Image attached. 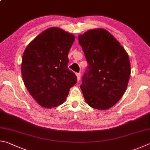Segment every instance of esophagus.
Listing matches in <instances>:
<instances>
[{
	"label": "esophagus",
	"mask_w": 150,
	"mask_h": 150,
	"mask_svg": "<svg viewBox=\"0 0 150 150\" xmlns=\"http://www.w3.org/2000/svg\"><path fill=\"white\" fill-rule=\"evenodd\" d=\"M76 76H77V80H78V82H80V78H81L80 73H77V74H76Z\"/></svg>",
	"instance_id": "1"
}]
</instances>
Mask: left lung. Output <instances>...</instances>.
Segmentation results:
<instances>
[{
  "instance_id": "1",
  "label": "left lung",
  "mask_w": 150,
  "mask_h": 150,
  "mask_svg": "<svg viewBox=\"0 0 150 150\" xmlns=\"http://www.w3.org/2000/svg\"><path fill=\"white\" fill-rule=\"evenodd\" d=\"M88 62L80 86L89 106L106 110L114 106L127 90L130 75L127 52L117 39L103 28L78 35Z\"/></svg>"
}]
</instances>
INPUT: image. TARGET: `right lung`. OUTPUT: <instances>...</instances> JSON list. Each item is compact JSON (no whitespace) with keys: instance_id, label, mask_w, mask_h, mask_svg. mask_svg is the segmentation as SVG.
I'll return each instance as SVG.
<instances>
[{"instance_id":"obj_1","label":"right lung","mask_w":150,"mask_h":150,"mask_svg":"<svg viewBox=\"0 0 150 150\" xmlns=\"http://www.w3.org/2000/svg\"><path fill=\"white\" fill-rule=\"evenodd\" d=\"M74 34L57 27L47 29L33 39L23 53V83L39 105L56 107L66 101L77 78L68 68Z\"/></svg>"}]
</instances>
